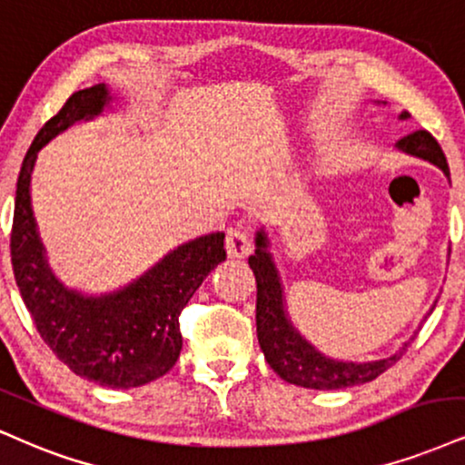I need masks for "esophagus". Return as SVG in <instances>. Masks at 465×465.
I'll return each mask as SVG.
<instances>
[{
  "label": "esophagus",
  "instance_id": "34e87169",
  "mask_svg": "<svg viewBox=\"0 0 465 465\" xmlns=\"http://www.w3.org/2000/svg\"><path fill=\"white\" fill-rule=\"evenodd\" d=\"M227 253L232 257H247L251 253V233L247 227L236 225L227 232Z\"/></svg>",
  "mask_w": 465,
  "mask_h": 465
}]
</instances>
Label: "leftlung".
Listing matches in <instances>:
<instances>
[{"label":"left lung","mask_w":465,"mask_h":465,"mask_svg":"<svg viewBox=\"0 0 465 465\" xmlns=\"http://www.w3.org/2000/svg\"><path fill=\"white\" fill-rule=\"evenodd\" d=\"M399 119H410V112L402 110ZM396 147L405 151V153L430 162V164L444 171V175H449V162H446L444 151H441L438 141L427 130H418L410 134V136L401 138ZM249 266L257 282V340H260V349L266 357L268 366L283 381L310 390H342L368 383L388 371L390 366H394L407 351L411 340L416 338L418 331H413L411 338L396 353L381 357V360L344 361L327 357L316 346L307 342L303 335L296 331L292 321H290L282 277H279L275 262H272L271 240H268L264 227L255 233V253L249 257Z\"/></svg>","instance_id":"1"}]
</instances>
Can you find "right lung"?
<instances>
[{"mask_svg": "<svg viewBox=\"0 0 465 465\" xmlns=\"http://www.w3.org/2000/svg\"><path fill=\"white\" fill-rule=\"evenodd\" d=\"M110 102L105 84L73 93L36 134L16 179L10 255L21 299L54 355L88 381L127 390L175 366L179 314L227 253L223 232L188 240L132 283L105 294H84L54 275L30 197L38 151L75 123L93 121Z\"/></svg>", "mask_w": 465, "mask_h": 465, "instance_id": "add662e5", "label": "right lung"}]
</instances>
